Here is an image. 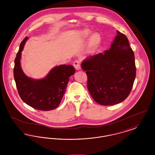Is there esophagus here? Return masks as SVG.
I'll return each instance as SVG.
<instances>
[{
  "label": "esophagus",
  "mask_w": 155,
  "mask_h": 155,
  "mask_svg": "<svg viewBox=\"0 0 155 155\" xmlns=\"http://www.w3.org/2000/svg\"><path fill=\"white\" fill-rule=\"evenodd\" d=\"M80 61L78 60H76L73 63V66H74V68L77 70H79L81 68V66H80Z\"/></svg>",
  "instance_id": "obj_1"
}]
</instances>
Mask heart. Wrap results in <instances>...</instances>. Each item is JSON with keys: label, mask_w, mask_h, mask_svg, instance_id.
Listing matches in <instances>:
<instances>
[{"label": "heart", "mask_w": 155, "mask_h": 155, "mask_svg": "<svg viewBox=\"0 0 155 155\" xmlns=\"http://www.w3.org/2000/svg\"><path fill=\"white\" fill-rule=\"evenodd\" d=\"M92 31L89 30L88 28H85L82 30L81 31V35L84 38H88L92 34ZM102 42L101 36L99 33H94L89 38V45L92 49H97L99 48Z\"/></svg>", "instance_id": "b5f03b06"}]
</instances>
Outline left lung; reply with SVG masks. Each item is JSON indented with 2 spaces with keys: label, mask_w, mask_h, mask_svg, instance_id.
<instances>
[{
  "label": "left lung",
  "mask_w": 155,
  "mask_h": 155,
  "mask_svg": "<svg viewBox=\"0 0 155 155\" xmlns=\"http://www.w3.org/2000/svg\"><path fill=\"white\" fill-rule=\"evenodd\" d=\"M81 68L86 71L91 95L104 106L124 101L132 89L136 75L134 53L128 38L118 31L109 50L87 58Z\"/></svg>",
  "instance_id": "8db88e82"
}]
</instances>
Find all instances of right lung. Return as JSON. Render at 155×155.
<instances>
[{"label": "right lung", "instance_id": "1", "mask_svg": "<svg viewBox=\"0 0 155 155\" xmlns=\"http://www.w3.org/2000/svg\"><path fill=\"white\" fill-rule=\"evenodd\" d=\"M28 37L20 45L15 60L14 78L18 94L24 102L39 110L55 109L59 106L66 90L71 75L75 71L72 65L53 67L42 79H34L24 73L21 66V52Z\"/></svg>", "mask_w": 155, "mask_h": 155}]
</instances>
